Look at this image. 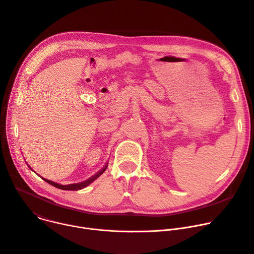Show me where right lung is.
<instances>
[{
    "instance_id": "obj_1",
    "label": "right lung",
    "mask_w": 254,
    "mask_h": 254,
    "mask_svg": "<svg viewBox=\"0 0 254 254\" xmlns=\"http://www.w3.org/2000/svg\"><path fill=\"white\" fill-rule=\"evenodd\" d=\"M107 165L108 164H106L99 172H97L95 175H93L92 177H90L89 179H87V180H85V181H83V182H80V183H74V184H68V186H62V184H59V183H56V182H54V181H52V180H49V179H45V178H42L43 180H45L47 181L48 183H50V184H52L53 187H55V188H57V189H60V190H82V189H84V188H86V187H88L90 183H92L93 182L95 179H97L105 170H106V168H107ZM29 167V166H28ZM31 169V168H30Z\"/></svg>"
}]
</instances>
